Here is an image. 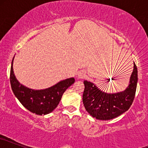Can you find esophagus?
I'll use <instances>...</instances> for the list:
<instances>
[{
  "instance_id": "34e87169",
  "label": "esophagus",
  "mask_w": 148,
  "mask_h": 148,
  "mask_svg": "<svg viewBox=\"0 0 148 148\" xmlns=\"http://www.w3.org/2000/svg\"><path fill=\"white\" fill-rule=\"evenodd\" d=\"M85 73L84 72H83V71H81V72H79L78 73V78L79 79H82V78L85 77Z\"/></svg>"
}]
</instances>
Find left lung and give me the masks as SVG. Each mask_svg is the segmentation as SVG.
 I'll return each instance as SVG.
<instances>
[{
  "label": "left lung",
  "mask_w": 148,
  "mask_h": 148,
  "mask_svg": "<svg viewBox=\"0 0 148 148\" xmlns=\"http://www.w3.org/2000/svg\"><path fill=\"white\" fill-rule=\"evenodd\" d=\"M138 82V70L134 62L130 84L125 90L108 93L100 90L90 81H84L83 103L86 111L97 120H108L128 111L133 103Z\"/></svg>",
  "instance_id": "1"
}]
</instances>
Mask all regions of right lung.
<instances>
[{
    "label": "right lung",
    "mask_w": 148,
    "mask_h": 148,
    "mask_svg": "<svg viewBox=\"0 0 148 148\" xmlns=\"http://www.w3.org/2000/svg\"><path fill=\"white\" fill-rule=\"evenodd\" d=\"M13 58L10 69V84L15 97L26 109L37 115H47L56 108L64 91L74 84V78L62 80L51 87L33 90L18 82L13 70Z\"/></svg>",
    "instance_id": "obj_1"
}]
</instances>
